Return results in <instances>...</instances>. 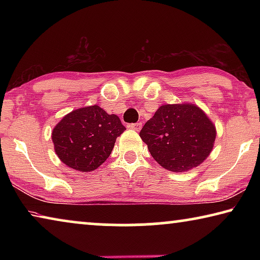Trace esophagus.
Here are the masks:
<instances>
[{
  "mask_svg": "<svg viewBox=\"0 0 260 260\" xmlns=\"http://www.w3.org/2000/svg\"><path fill=\"white\" fill-rule=\"evenodd\" d=\"M129 128L139 132L141 128H142V124H141V122H135V124H131Z\"/></svg>",
  "mask_w": 260,
  "mask_h": 260,
  "instance_id": "obj_1",
  "label": "esophagus"
}]
</instances>
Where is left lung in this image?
<instances>
[{
  "mask_svg": "<svg viewBox=\"0 0 260 260\" xmlns=\"http://www.w3.org/2000/svg\"><path fill=\"white\" fill-rule=\"evenodd\" d=\"M158 164L172 172H186L208 158L215 127L193 104H165L140 132Z\"/></svg>",
  "mask_w": 260,
  "mask_h": 260,
  "instance_id": "obj_1",
  "label": "left lung"
}]
</instances>
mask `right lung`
<instances>
[{
	"instance_id": "right-lung-1",
	"label": "right lung",
	"mask_w": 260,
	"mask_h": 260,
	"mask_svg": "<svg viewBox=\"0 0 260 260\" xmlns=\"http://www.w3.org/2000/svg\"><path fill=\"white\" fill-rule=\"evenodd\" d=\"M125 129L119 117L91 105L67 114L51 135L57 156L65 165L90 172L108 159Z\"/></svg>"
}]
</instances>
